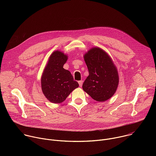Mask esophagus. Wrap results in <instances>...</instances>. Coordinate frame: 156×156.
Instances as JSON below:
<instances>
[{"label": "esophagus", "mask_w": 156, "mask_h": 156, "mask_svg": "<svg viewBox=\"0 0 156 156\" xmlns=\"http://www.w3.org/2000/svg\"><path fill=\"white\" fill-rule=\"evenodd\" d=\"M83 83V80H81V81H78V83H79V85H80V87L82 86Z\"/></svg>", "instance_id": "1"}]
</instances>
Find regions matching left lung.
<instances>
[{"mask_svg":"<svg viewBox=\"0 0 156 156\" xmlns=\"http://www.w3.org/2000/svg\"><path fill=\"white\" fill-rule=\"evenodd\" d=\"M84 60L89 75L83 84V90L98 102H104L115 93L119 83L117 66L109 55L98 47L91 48Z\"/></svg>","mask_w":156,"mask_h":156,"instance_id":"obj_1","label":"left lung"}]
</instances>
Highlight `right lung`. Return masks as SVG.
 Here are the masks:
<instances>
[{
	"label": "right lung",
	"instance_id": "obj_1",
	"mask_svg": "<svg viewBox=\"0 0 156 156\" xmlns=\"http://www.w3.org/2000/svg\"><path fill=\"white\" fill-rule=\"evenodd\" d=\"M68 56L60 51L53 52L44 69L41 78L44 95L52 103L63 102L79 86L70 72L63 68Z\"/></svg>",
	"mask_w": 156,
	"mask_h": 156
}]
</instances>
